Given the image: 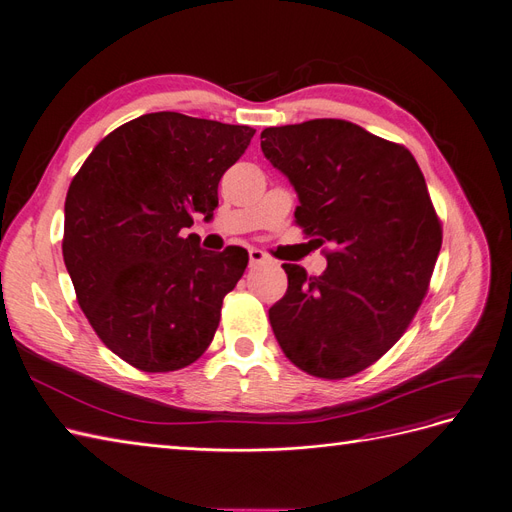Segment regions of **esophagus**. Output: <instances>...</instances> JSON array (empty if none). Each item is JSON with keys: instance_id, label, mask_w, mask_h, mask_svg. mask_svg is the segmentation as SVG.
I'll return each instance as SVG.
<instances>
[{"instance_id": "obj_1", "label": "esophagus", "mask_w": 512, "mask_h": 512, "mask_svg": "<svg viewBox=\"0 0 512 512\" xmlns=\"http://www.w3.org/2000/svg\"><path fill=\"white\" fill-rule=\"evenodd\" d=\"M249 259H251V268L263 266V263L270 261V257H268L266 253H263L261 249H251V251H249Z\"/></svg>"}]
</instances>
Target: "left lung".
<instances>
[{
    "instance_id": "left-lung-1",
    "label": "left lung",
    "mask_w": 512,
    "mask_h": 512,
    "mask_svg": "<svg viewBox=\"0 0 512 512\" xmlns=\"http://www.w3.org/2000/svg\"><path fill=\"white\" fill-rule=\"evenodd\" d=\"M261 149L295 187V223L331 244L320 276L282 263L289 289L270 308L274 335L301 371L344 380L411 325L441 251V219L411 151L352 122L272 126Z\"/></svg>"
}]
</instances>
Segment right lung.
Here are the masks:
<instances>
[{
	"mask_svg": "<svg viewBox=\"0 0 512 512\" xmlns=\"http://www.w3.org/2000/svg\"><path fill=\"white\" fill-rule=\"evenodd\" d=\"M253 135L145 113L111 130L71 179L63 259L75 297L101 342L135 369L177 371L211 346L249 253L204 251L183 230L194 213L213 215L219 181Z\"/></svg>",
	"mask_w": 512,
	"mask_h": 512,
	"instance_id": "right-lung-1",
	"label": "right lung"
}]
</instances>
